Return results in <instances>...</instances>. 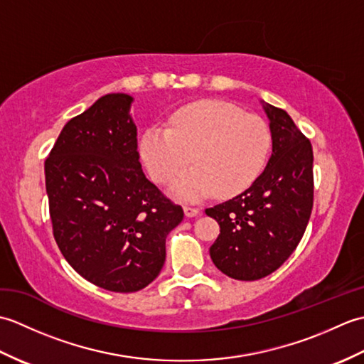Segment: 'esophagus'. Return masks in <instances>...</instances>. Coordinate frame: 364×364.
Returning a JSON list of instances; mask_svg holds the SVG:
<instances>
[{
  "label": "esophagus",
  "mask_w": 364,
  "mask_h": 364,
  "mask_svg": "<svg viewBox=\"0 0 364 364\" xmlns=\"http://www.w3.org/2000/svg\"><path fill=\"white\" fill-rule=\"evenodd\" d=\"M198 210L197 208H191V206H184V215L186 218H196V215H198Z\"/></svg>",
  "instance_id": "obj_1"
}]
</instances>
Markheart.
I'll return each instance as SVG.
<instances>
[{
  "instance_id": "b5f03b06",
  "label": "heart",
  "mask_w": 364,
  "mask_h": 364,
  "mask_svg": "<svg viewBox=\"0 0 364 364\" xmlns=\"http://www.w3.org/2000/svg\"><path fill=\"white\" fill-rule=\"evenodd\" d=\"M272 134L258 115L219 100L184 105L170 115L168 127L144 131L139 151L153 181L164 184L191 159L196 167L172 183L173 194L197 202L211 192L239 194L266 166Z\"/></svg>"
}]
</instances>
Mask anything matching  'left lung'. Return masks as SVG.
<instances>
[{"instance_id": "8db88e82", "label": "left lung", "mask_w": 364, "mask_h": 364, "mask_svg": "<svg viewBox=\"0 0 364 364\" xmlns=\"http://www.w3.org/2000/svg\"><path fill=\"white\" fill-rule=\"evenodd\" d=\"M272 156L249 189L205 211L220 225L211 259L235 280L272 274L296 250L313 210V146L288 112L262 103Z\"/></svg>"}]
</instances>
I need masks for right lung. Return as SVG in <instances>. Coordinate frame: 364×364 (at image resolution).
<instances>
[{
	"label": "right lung",
	"mask_w": 364,
	"mask_h": 364,
	"mask_svg": "<svg viewBox=\"0 0 364 364\" xmlns=\"http://www.w3.org/2000/svg\"><path fill=\"white\" fill-rule=\"evenodd\" d=\"M133 97L107 94L65 123L45 161L53 235L68 264L114 292L149 286L184 218L139 162Z\"/></svg>",
	"instance_id": "1"
}]
</instances>
